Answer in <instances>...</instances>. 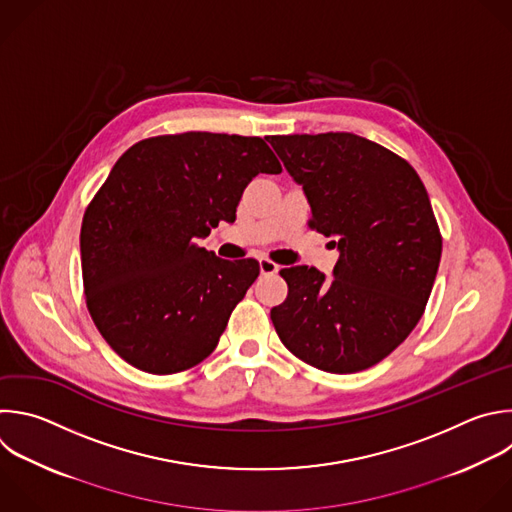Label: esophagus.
I'll return each instance as SVG.
<instances>
[{
    "label": "esophagus",
    "mask_w": 512,
    "mask_h": 512,
    "mask_svg": "<svg viewBox=\"0 0 512 512\" xmlns=\"http://www.w3.org/2000/svg\"><path fill=\"white\" fill-rule=\"evenodd\" d=\"M259 269H261V275H273L279 271V265L273 263L271 259H261L259 261Z\"/></svg>",
    "instance_id": "1"
}]
</instances>
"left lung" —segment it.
Returning a JSON list of instances; mask_svg holds the SVG:
<instances>
[{"label": "left lung", "mask_w": 512, "mask_h": 512, "mask_svg": "<svg viewBox=\"0 0 512 512\" xmlns=\"http://www.w3.org/2000/svg\"><path fill=\"white\" fill-rule=\"evenodd\" d=\"M303 187L309 227L333 237V277L281 269L287 299L271 309L283 346L329 374L368 370L420 321L442 255V237L416 170L352 132L271 136Z\"/></svg>", "instance_id": "1"}]
</instances>
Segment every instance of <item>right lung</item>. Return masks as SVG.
Instances as JSON below:
<instances>
[{
    "mask_svg": "<svg viewBox=\"0 0 512 512\" xmlns=\"http://www.w3.org/2000/svg\"><path fill=\"white\" fill-rule=\"evenodd\" d=\"M259 173L279 175L277 156L239 134L152 136L116 160L84 213L80 253L88 311L124 362L166 376L217 348L259 263L219 259L195 239L235 221Z\"/></svg>",
    "mask_w": 512,
    "mask_h": 512,
    "instance_id": "obj_1",
    "label": "right lung"
}]
</instances>
